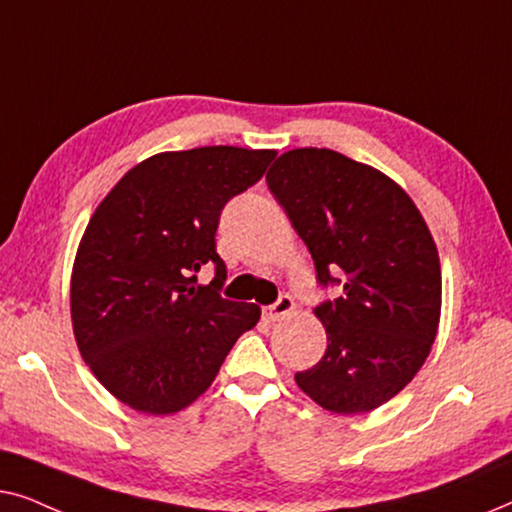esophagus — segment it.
<instances>
[{"label":"esophagus","instance_id":"esophagus-1","mask_svg":"<svg viewBox=\"0 0 512 512\" xmlns=\"http://www.w3.org/2000/svg\"><path fill=\"white\" fill-rule=\"evenodd\" d=\"M293 307H296V303H293V298L291 296H279L277 298V303L275 305H270V307H265V317H268L270 321H277V319H282V317H286V314H291L293 312Z\"/></svg>","mask_w":512,"mask_h":512}]
</instances>
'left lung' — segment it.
<instances>
[{
	"mask_svg": "<svg viewBox=\"0 0 512 512\" xmlns=\"http://www.w3.org/2000/svg\"><path fill=\"white\" fill-rule=\"evenodd\" d=\"M268 188L310 249L335 300L314 307L326 354L298 387L335 415L370 412L424 366L440 321V258L410 195L375 167L331 149H293Z\"/></svg>",
	"mask_w": 512,
	"mask_h": 512,
	"instance_id": "left-lung-1",
	"label": "left lung"
}]
</instances>
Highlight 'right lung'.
I'll return each mask as SVG.
<instances>
[{
    "instance_id": "1",
    "label": "right lung",
    "mask_w": 512,
    "mask_h": 512,
    "mask_svg": "<svg viewBox=\"0 0 512 512\" xmlns=\"http://www.w3.org/2000/svg\"><path fill=\"white\" fill-rule=\"evenodd\" d=\"M277 151L200 146L125 172L90 216L72 270L79 352L109 394L146 415L184 410L214 382L261 307L221 298V209L265 174ZM217 277L193 287L194 272Z\"/></svg>"
}]
</instances>
